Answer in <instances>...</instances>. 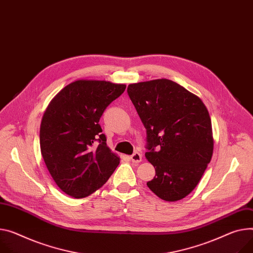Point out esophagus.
Returning a JSON list of instances; mask_svg holds the SVG:
<instances>
[{
	"instance_id": "obj_1",
	"label": "esophagus",
	"mask_w": 253,
	"mask_h": 253,
	"mask_svg": "<svg viewBox=\"0 0 253 253\" xmlns=\"http://www.w3.org/2000/svg\"><path fill=\"white\" fill-rule=\"evenodd\" d=\"M142 154H140V153H138V152H135V153H133L131 156H130V160L133 162V163H140L141 161H142Z\"/></svg>"
}]
</instances>
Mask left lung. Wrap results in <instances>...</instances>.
I'll return each mask as SVG.
<instances>
[{
  "label": "left lung",
  "instance_id": "left-lung-1",
  "mask_svg": "<svg viewBox=\"0 0 253 253\" xmlns=\"http://www.w3.org/2000/svg\"><path fill=\"white\" fill-rule=\"evenodd\" d=\"M127 93L147 129L146 159L156 171L148 187L166 202L185 198L212 156L206 105L199 96L168 79L129 84Z\"/></svg>",
  "mask_w": 253,
  "mask_h": 253
}]
</instances>
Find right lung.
Listing matches in <instances>:
<instances>
[{"instance_id": "add662e5", "label": "right lung", "mask_w": 253, "mask_h": 253, "mask_svg": "<svg viewBox=\"0 0 253 253\" xmlns=\"http://www.w3.org/2000/svg\"><path fill=\"white\" fill-rule=\"evenodd\" d=\"M126 85L77 80L63 88L46 107L41 125V151L56 185L75 199L99 189L120 164L106 145L99 120Z\"/></svg>"}]
</instances>
